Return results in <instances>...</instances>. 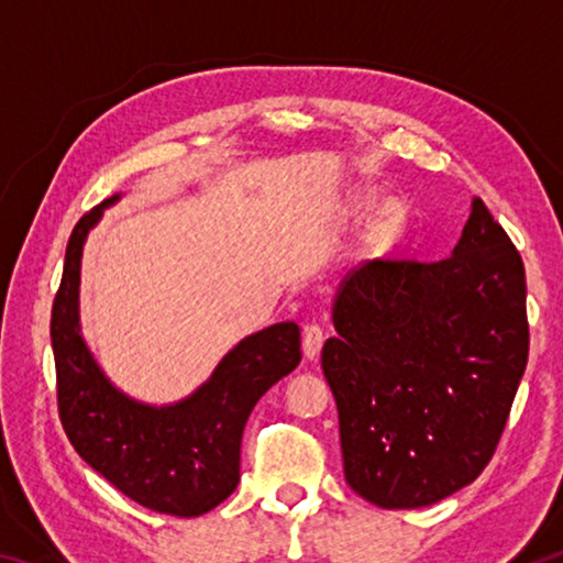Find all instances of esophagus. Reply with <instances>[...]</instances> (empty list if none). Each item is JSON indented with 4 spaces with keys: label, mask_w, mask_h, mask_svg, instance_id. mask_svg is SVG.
Returning a JSON list of instances; mask_svg holds the SVG:
<instances>
[{
    "label": "esophagus",
    "mask_w": 563,
    "mask_h": 563,
    "mask_svg": "<svg viewBox=\"0 0 563 563\" xmlns=\"http://www.w3.org/2000/svg\"><path fill=\"white\" fill-rule=\"evenodd\" d=\"M322 342H325V332L318 325V322H308V325L302 328V350H305V357L308 360H316L320 355V347Z\"/></svg>",
    "instance_id": "obj_1"
}]
</instances>
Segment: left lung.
I'll list each match as a JSON object with an SVG mask.
<instances>
[{"mask_svg": "<svg viewBox=\"0 0 563 563\" xmlns=\"http://www.w3.org/2000/svg\"><path fill=\"white\" fill-rule=\"evenodd\" d=\"M332 320L322 373L350 487L383 509H417L472 484L529 357L521 255L482 198L450 258L362 263Z\"/></svg>", "mask_w": 563, "mask_h": 563, "instance_id": "1", "label": "left lung"}]
</instances>
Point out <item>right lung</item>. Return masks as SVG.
Instances as JSON below:
<instances>
[{
  "mask_svg": "<svg viewBox=\"0 0 563 563\" xmlns=\"http://www.w3.org/2000/svg\"><path fill=\"white\" fill-rule=\"evenodd\" d=\"M119 196L74 225L52 305L56 405L74 450L141 507L201 517L241 479V440L255 402L300 362V328L278 322L235 345L213 377L170 407L133 402L113 387L79 335V268L89 228Z\"/></svg>",
  "mask_w": 563,
  "mask_h": 563,
  "instance_id": "right-lung-1",
  "label": "right lung"
}]
</instances>
